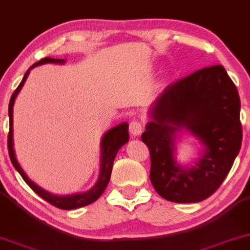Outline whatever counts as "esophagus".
<instances>
[{"mask_svg": "<svg viewBox=\"0 0 250 250\" xmlns=\"http://www.w3.org/2000/svg\"><path fill=\"white\" fill-rule=\"evenodd\" d=\"M129 130H130L131 135L134 136H138L141 135L143 132V125L141 122L138 121H132L130 122V125H129Z\"/></svg>", "mask_w": 250, "mask_h": 250, "instance_id": "1", "label": "esophagus"}]
</instances>
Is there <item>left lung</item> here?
Listing matches in <instances>:
<instances>
[{
	"instance_id": "obj_1",
	"label": "left lung",
	"mask_w": 250,
	"mask_h": 250,
	"mask_svg": "<svg viewBox=\"0 0 250 250\" xmlns=\"http://www.w3.org/2000/svg\"><path fill=\"white\" fill-rule=\"evenodd\" d=\"M142 141L151 155L153 188L166 200L189 204L210 197L224 182L241 147L240 97L222 65L198 69L172 82L149 109ZM186 127L205 145L189 169L173 158L176 131Z\"/></svg>"
}]
</instances>
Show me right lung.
Returning <instances> with one entry per match:
<instances>
[{
  "label": "right lung",
  "instance_id": "right-lung-1",
  "mask_svg": "<svg viewBox=\"0 0 250 250\" xmlns=\"http://www.w3.org/2000/svg\"><path fill=\"white\" fill-rule=\"evenodd\" d=\"M46 62H55V64H64V59H55V58H43L38 62H35L34 65L32 66L31 68L35 67V66L46 64ZM29 69L25 73L24 79L21 82V84L18 85V88L16 89L15 92H13L11 96V99H10L9 103V135H8V151L10 155V160H11L13 167L17 169V171L21 174L22 179L27 183V185L31 188L33 191H34L39 197H41L43 200H45L49 204H51L55 207L59 209H64V210H69V209H76L84 207V206H88L95 202L97 199L103 194V192L105 191L106 186H107L109 178H111V172H112V167L113 162H114L115 155L120 148L122 147L125 143L128 142L129 139V134H128V123H121V125H116V127L112 128L111 130H108L104 135V137L102 139V166H101V175H99V178L97 183H96L95 186L92 188L89 189L88 192L84 193H79V194H73V195H62V197H59V195H53L51 193L44 191V189L40 188L35 184L34 182H32L31 179L27 177V175L25 174L21 165L17 161L15 151H13V130H12V111H13V103H15V99L18 95V92L21 91V86L24 85V83L27 79Z\"/></svg>",
  "mask_w": 250,
  "mask_h": 250
}]
</instances>
